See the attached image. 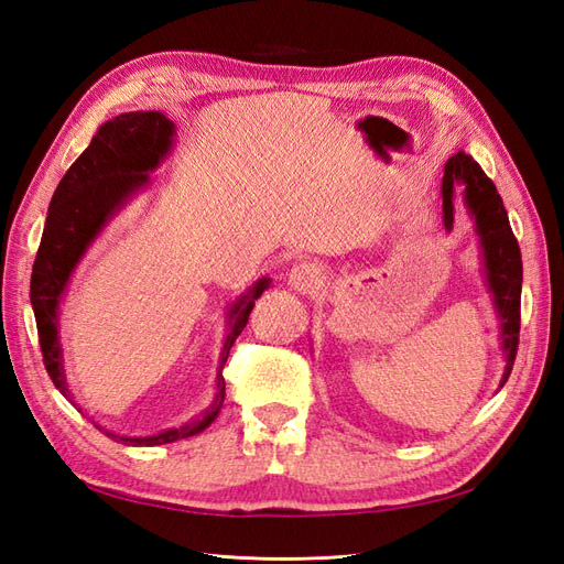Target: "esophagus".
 Listing matches in <instances>:
<instances>
[{"mask_svg": "<svg viewBox=\"0 0 564 564\" xmlns=\"http://www.w3.org/2000/svg\"><path fill=\"white\" fill-rule=\"evenodd\" d=\"M322 282H324V270L311 261L299 263L292 268V272H289V286L303 296L315 294L322 286Z\"/></svg>", "mask_w": 564, "mask_h": 564, "instance_id": "obj_1", "label": "esophagus"}]
</instances>
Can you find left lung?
I'll list each match as a JSON object with an SVG mask.
<instances>
[{
	"mask_svg": "<svg viewBox=\"0 0 564 564\" xmlns=\"http://www.w3.org/2000/svg\"><path fill=\"white\" fill-rule=\"evenodd\" d=\"M466 185V202L475 218L477 235H480L487 282L494 294V303L501 317V344L506 352L503 381H508L516 365L518 344H520V292H522V259L520 247L513 230L508 224V214L503 209V199L494 187L491 178L482 172L464 150H458L445 164V178H442V197H445V226L454 224V185Z\"/></svg>",
	"mask_w": 564,
	"mask_h": 564,
	"instance_id": "left-lung-1",
	"label": "left lung"
}]
</instances>
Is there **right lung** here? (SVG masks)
<instances>
[{"label":"right lung","instance_id":"1","mask_svg":"<svg viewBox=\"0 0 564 564\" xmlns=\"http://www.w3.org/2000/svg\"><path fill=\"white\" fill-rule=\"evenodd\" d=\"M174 124L162 112H124L96 131L89 148L82 152L75 164L67 169L48 204L46 226L37 249L35 265L30 280V303L37 319L40 348L48 379L67 398V386L63 377V355L56 329L58 301L73 268L82 259L84 249L91 245L98 230L115 214L119 204L133 191L148 183V169H155L160 158L172 143ZM268 282H259L251 294L235 303L230 311V334L220 352L218 367V395L214 404L199 419L181 425V429L164 431L152 437H122L129 445L152 447L166 445L183 437L202 433L218 416L226 400L224 365L235 338L247 327L253 301L263 294Z\"/></svg>","mask_w":564,"mask_h":564}]
</instances>
